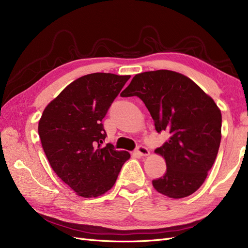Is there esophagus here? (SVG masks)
I'll list each match as a JSON object with an SVG mask.
<instances>
[{
    "instance_id": "esophagus-1",
    "label": "esophagus",
    "mask_w": 248,
    "mask_h": 248,
    "mask_svg": "<svg viewBox=\"0 0 248 248\" xmlns=\"http://www.w3.org/2000/svg\"><path fill=\"white\" fill-rule=\"evenodd\" d=\"M136 152L140 155V156H147L149 155V150L145 147V146H138L136 149Z\"/></svg>"
}]
</instances>
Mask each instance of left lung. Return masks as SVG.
I'll return each mask as SVG.
<instances>
[{
    "mask_svg": "<svg viewBox=\"0 0 248 248\" xmlns=\"http://www.w3.org/2000/svg\"><path fill=\"white\" fill-rule=\"evenodd\" d=\"M122 97L138 96L151 115L156 131L169 140L155 150L167 171L154 188L172 199L188 197L204 183L221 140V112L214 100L187 77L170 70L137 74Z\"/></svg>",
    "mask_w": 248,
    "mask_h": 248,
    "instance_id": "8db88e82",
    "label": "left lung"
}]
</instances>
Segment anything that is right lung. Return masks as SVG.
Returning a JSON list of instances; mask_svg holds the SVG:
<instances>
[{"label":"right lung","instance_id":"add662e5","mask_svg":"<svg viewBox=\"0 0 248 248\" xmlns=\"http://www.w3.org/2000/svg\"><path fill=\"white\" fill-rule=\"evenodd\" d=\"M130 76L91 73L72 81L44 109L38 133L50 167L84 198H96L114 186L127 151L102 147V119Z\"/></svg>","mask_w":248,"mask_h":248}]
</instances>
